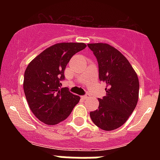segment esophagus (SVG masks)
Instances as JSON below:
<instances>
[{
	"instance_id": "1",
	"label": "esophagus",
	"mask_w": 160,
	"mask_h": 160,
	"mask_svg": "<svg viewBox=\"0 0 160 160\" xmlns=\"http://www.w3.org/2000/svg\"><path fill=\"white\" fill-rule=\"evenodd\" d=\"M82 98H84V99H89V98H90V96L89 95V94H86V95L82 96Z\"/></svg>"
}]
</instances>
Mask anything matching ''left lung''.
I'll list each match as a JSON object with an SVG mask.
<instances>
[{
    "label": "left lung",
    "instance_id": "1",
    "mask_svg": "<svg viewBox=\"0 0 160 160\" xmlns=\"http://www.w3.org/2000/svg\"><path fill=\"white\" fill-rule=\"evenodd\" d=\"M98 63L99 80L106 85L107 95L98 98L99 106L90 116L104 131L123 125L135 110L138 99L139 82L129 61L106 43L87 44Z\"/></svg>",
    "mask_w": 160,
    "mask_h": 160
}]
</instances>
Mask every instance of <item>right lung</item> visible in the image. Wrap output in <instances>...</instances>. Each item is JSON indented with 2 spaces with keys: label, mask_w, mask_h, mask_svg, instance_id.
<instances>
[{
  "label": "right lung",
  "mask_w": 160,
  "mask_h": 160,
  "mask_svg": "<svg viewBox=\"0 0 160 160\" xmlns=\"http://www.w3.org/2000/svg\"><path fill=\"white\" fill-rule=\"evenodd\" d=\"M87 47L85 43L62 42L53 45L28 65L24 75V92L31 111L47 125L66 119L80 97L62 88L64 70L70 58Z\"/></svg>",
  "instance_id": "1"
}]
</instances>
